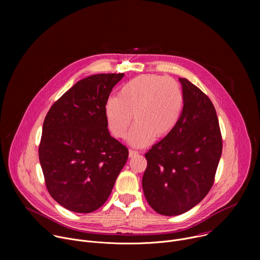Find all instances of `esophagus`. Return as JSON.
Returning a JSON list of instances; mask_svg holds the SVG:
<instances>
[{"instance_id":"1","label":"esophagus","mask_w":260,"mask_h":260,"mask_svg":"<svg viewBox=\"0 0 260 260\" xmlns=\"http://www.w3.org/2000/svg\"><path fill=\"white\" fill-rule=\"evenodd\" d=\"M139 154V152L138 151H135V150H129V152H128V156L129 157H134V156H136V155H138Z\"/></svg>"}]
</instances>
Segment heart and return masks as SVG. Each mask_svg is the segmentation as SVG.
Instances as JSON below:
<instances>
[{
	"label": "heart",
	"mask_w": 260,
	"mask_h": 260,
	"mask_svg": "<svg viewBox=\"0 0 260 260\" xmlns=\"http://www.w3.org/2000/svg\"><path fill=\"white\" fill-rule=\"evenodd\" d=\"M183 108L179 83L159 75H141L124 83L117 98H110L104 108L107 126L113 137L124 139L134 115L136 123L127 136L135 148L149 146L168 136L177 125Z\"/></svg>",
	"instance_id": "obj_1"
}]
</instances>
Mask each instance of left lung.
Segmentation results:
<instances>
[{"instance_id":"1","label":"left lung","mask_w":260,"mask_h":260,"mask_svg":"<svg viewBox=\"0 0 260 260\" xmlns=\"http://www.w3.org/2000/svg\"><path fill=\"white\" fill-rule=\"evenodd\" d=\"M183 109L175 128L145 154L144 196L158 214L177 216L210 191L222 153V138L211 100L186 78Z\"/></svg>"}]
</instances>
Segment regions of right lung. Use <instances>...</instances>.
Returning <instances> with one entry per match:
<instances>
[{
    "label": "right lung",
    "instance_id": "obj_1",
    "mask_svg": "<svg viewBox=\"0 0 260 260\" xmlns=\"http://www.w3.org/2000/svg\"><path fill=\"white\" fill-rule=\"evenodd\" d=\"M124 74L78 81L50 108L39 159L50 196L63 208L90 213L102 207L124 167L127 148L110 136L104 108Z\"/></svg>",
    "mask_w": 260,
    "mask_h": 260
}]
</instances>
